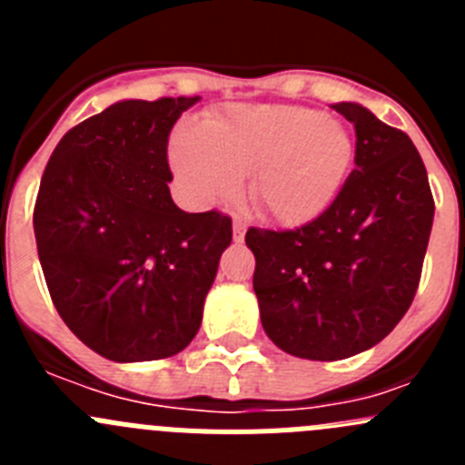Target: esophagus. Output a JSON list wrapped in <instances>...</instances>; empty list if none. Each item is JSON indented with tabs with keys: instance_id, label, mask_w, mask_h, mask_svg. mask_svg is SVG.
<instances>
[{
	"instance_id": "1",
	"label": "esophagus",
	"mask_w": 465,
	"mask_h": 465,
	"mask_svg": "<svg viewBox=\"0 0 465 465\" xmlns=\"http://www.w3.org/2000/svg\"><path fill=\"white\" fill-rule=\"evenodd\" d=\"M244 232H246V221L240 219V216H235V219H232V237H235V242L244 240Z\"/></svg>"
}]
</instances>
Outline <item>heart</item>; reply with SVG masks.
Listing matches in <instances>:
<instances>
[{
  "label": "heart",
  "mask_w": 465,
  "mask_h": 465,
  "mask_svg": "<svg viewBox=\"0 0 465 465\" xmlns=\"http://www.w3.org/2000/svg\"><path fill=\"white\" fill-rule=\"evenodd\" d=\"M351 160L354 139L342 123L295 104H235L204 130H176L170 143L172 170L193 203H221L252 174L253 203L286 225L326 212Z\"/></svg>",
  "instance_id": "1"
}]
</instances>
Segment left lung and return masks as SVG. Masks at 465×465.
Listing matches in <instances>:
<instances>
[{
    "label": "left lung",
    "mask_w": 465,
    "mask_h": 465,
    "mask_svg": "<svg viewBox=\"0 0 465 465\" xmlns=\"http://www.w3.org/2000/svg\"><path fill=\"white\" fill-rule=\"evenodd\" d=\"M356 170L331 207L295 230H246L268 338L286 354L340 361L375 347L417 293L433 195L412 139L356 102Z\"/></svg>",
    "instance_id": "1"
}]
</instances>
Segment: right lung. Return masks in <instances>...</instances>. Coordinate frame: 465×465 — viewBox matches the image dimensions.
I'll use <instances>...</instances> for the list:
<instances>
[{
  "label": "right lung",
  "mask_w": 465,
  "mask_h": 465,
  "mask_svg": "<svg viewBox=\"0 0 465 465\" xmlns=\"http://www.w3.org/2000/svg\"><path fill=\"white\" fill-rule=\"evenodd\" d=\"M200 97L121 100L72 127L35 204L53 305L69 331L116 363L179 354L203 323L232 221L188 213L170 195L167 139Z\"/></svg>",
  "instance_id": "obj_1"
}]
</instances>
